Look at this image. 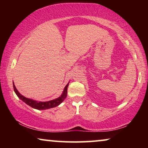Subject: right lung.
<instances>
[{"instance_id": "obj_1", "label": "right lung", "mask_w": 148, "mask_h": 148, "mask_svg": "<svg viewBox=\"0 0 148 148\" xmlns=\"http://www.w3.org/2000/svg\"><path fill=\"white\" fill-rule=\"evenodd\" d=\"M69 84V82L66 84V86L65 87H64L63 92H62V94L60 95V96L58 97V98L50 101H46V102H40V101L34 100L33 99L25 98V96L21 95L19 92H18L15 84H14V82H13L14 91H15L16 95L19 97L20 100H21L23 102H25V104L29 105V106H31L32 108L35 109H37V110H46V109L54 108V107L57 106L59 104H61V103L63 102L64 99L66 98V96H67V88Z\"/></svg>"}]
</instances>
